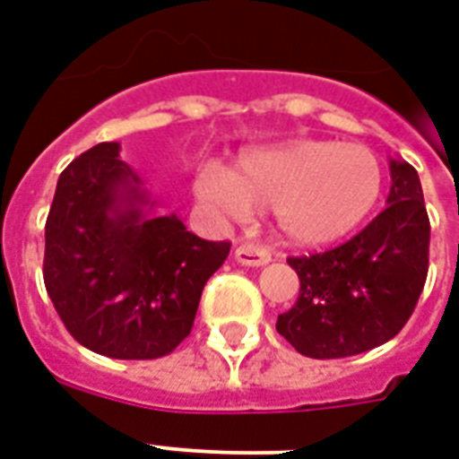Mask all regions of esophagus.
<instances>
[{
	"instance_id": "34e87169",
	"label": "esophagus",
	"mask_w": 459,
	"mask_h": 459,
	"mask_svg": "<svg viewBox=\"0 0 459 459\" xmlns=\"http://www.w3.org/2000/svg\"><path fill=\"white\" fill-rule=\"evenodd\" d=\"M236 262L242 264V266H266L271 262V255L264 247H259V245L242 242V245L236 247Z\"/></svg>"
}]
</instances>
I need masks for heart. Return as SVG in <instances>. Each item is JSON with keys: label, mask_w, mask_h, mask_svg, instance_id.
I'll return each instance as SVG.
<instances>
[{"label": "heart", "mask_w": 459, "mask_h": 459, "mask_svg": "<svg viewBox=\"0 0 459 459\" xmlns=\"http://www.w3.org/2000/svg\"><path fill=\"white\" fill-rule=\"evenodd\" d=\"M193 193L236 217L271 207L292 245L320 247L370 217L382 193V165L365 145L294 139L242 152L229 171L203 167Z\"/></svg>", "instance_id": "heart-1"}]
</instances>
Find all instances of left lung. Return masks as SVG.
Instances as JSON below:
<instances>
[{
	"instance_id": "8db88e82",
	"label": "left lung",
	"mask_w": 459,
	"mask_h": 459,
	"mask_svg": "<svg viewBox=\"0 0 459 459\" xmlns=\"http://www.w3.org/2000/svg\"><path fill=\"white\" fill-rule=\"evenodd\" d=\"M391 188L359 236L323 255L290 256L299 297L275 330L308 359H346L401 333L429 268V217L415 167L389 160Z\"/></svg>"
}]
</instances>
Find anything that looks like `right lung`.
Returning a JSON list of instances; mask_svg holds the SVG:
<instances>
[{"label": "right lung", "mask_w": 459, "mask_h": 459, "mask_svg": "<svg viewBox=\"0 0 459 459\" xmlns=\"http://www.w3.org/2000/svg\"><path fill=\"white\" fill-rule=\"evenodd\" d=\"M143 178L106 141L73 160L47 217L44 285L89 351L160 359L188 334L200 294L230 242H210L177 214H155Z\"/></svg>", "instance_id": "add662e5"}]
</instances>
